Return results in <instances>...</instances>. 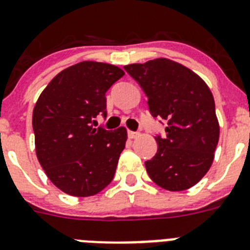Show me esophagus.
<instances>
[{
	"label": "esophagus",
	"mask_w": 250,
	"mask_h": 250,
	"mask_svg": "<svg viewBox=\"0 0 250 250\" xmlns=\"http://www.w3.org/2000/svg\"><path fill=\"white\" fill-rule=\"evenodd\" d=\"M139 135H140V134H139L138 131H131V130H129V131H127V136H129L130 139H135V138H138Z\"/></svg>",
	"instance_id": "34e87169"
}]
</instances>
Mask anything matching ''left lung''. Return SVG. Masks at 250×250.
<instances>
[{
	"label": "left lung",
	"instance_id": "obj_1",
	"mask_svg": "<svg viewBox=\"0 0 250 250\" xmlns=\"http://www.w3.org/2000/svg\"><path fill=\"white\" fill-rule=\"evenodd\" d=\"M147 98L154 119L164 121L155 134L158 151L145 161L151 180L170 191L189 189L211 167L219 140L215 104L207 83L191 70L167 59L124 66Z\"/></svg>",
	"mask_w": 250,
	"mask_h": 250
}]
</instances>
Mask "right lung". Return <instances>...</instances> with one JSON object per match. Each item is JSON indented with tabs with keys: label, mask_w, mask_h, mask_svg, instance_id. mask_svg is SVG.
Returning a JSON list of instances; mask_svg holds the SVG:
<instances>
[{
	"label": "right lung",
	"mask_w": 250,
	"mask_h": 250,
	"mask_svg": "<svg viewBox=\"0 0 250 250\" xmlns=\"http://www.w3.org/2000/svg\"><path fill=\"white\" fill-rule=\"evenodd\" d=\"M125 72L110 63L83 61L50 81L35 105L32 127L40 164L60 190L90 196L111 183L126 143V129L96 127L106 118V91Z\"/></svg>",
	"instance_id": "add662e5"
}]
</instances>
